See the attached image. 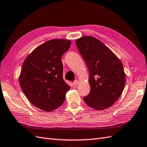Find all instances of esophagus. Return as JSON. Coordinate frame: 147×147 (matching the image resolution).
Listing matches in <instances>:
<instances>
[{"label": "esophagus", "mask_w": 147, "mask_h": 147, "mask_svg": "<svg viewBox=\"0 0 147 147\" xmlns=\"http://www.w3.org/2000/svg\"><path fill=\"white\" fill-rule=\"evenodd\" d=\"M73 84H74V86H76V85H77L78 84H79V80H76L75 81H74Z\"/></svg>", "instance_id": "1"}]
</instances>
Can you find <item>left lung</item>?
Returning <instances> with one entry per match:
<instances>
[{
  "mask_svg": "<svg viewBox=\"0 0 147 147\" xmlns=\"http://www.w3.org/2000/svg\"><path fill=\"white\" fill-rule=\"evenodd\" d=\"M76 45L89 71V94L87 105L96 110L113 106L125 87L126 77L119 58L102 42L92 36L77 39Z\"/></svg>",
  "mask_w": 147,
  "mask_h": 147,
  "instance_id": "obj_1",
  "label": "left lung"
}]
</instances>
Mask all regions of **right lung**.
Returning <instances> with one entry per match:
<instances>
[{"label":"right lung","mask_w":147,"mask_h":147,"mask_svg":"<svg viewBox=\"0 0 147 147\" xmlns=\"http://www.w3.org/2000/svg\"><path fill=\"white\" fill-rule=\"evenodd\" d=\"M71 41L53 39L41 45L26 58L19 76V84L32 104L50 112L61 106L70 87L63 79L62 55Z\"/></svg>","instance_id":"add662e5"}]
</instances>
